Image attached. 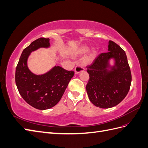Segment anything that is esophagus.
I'll return each instance as SVG.
<instances>
[{
  "label": "esophagus",
  "mask_w": 148,
  "mask_h": 148,
  "mask_svg": "<svg viewBox=\"0 0 148 148\" xmlns=\"http://www.w3.org/2000/svg\"><path fill=\"white\" fill-rule=\"evenodd\" d=\"M84 71V69L81 65H77L75 69V74L79 73L80 72H81V71Z\"/></svg>",
  "instance_id": "esophagus-1"
}]
</instances>
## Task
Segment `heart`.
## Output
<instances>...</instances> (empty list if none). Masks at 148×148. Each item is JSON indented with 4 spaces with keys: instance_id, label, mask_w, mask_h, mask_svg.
Returning <instances> with one entry per match:
<instances>
[{
    "instance_id": "1",
    "label": "heart",
    "mask_w": 148,
    "mask_h": 148,
    "mask_svg": "<svg viewBox=\"0 0 148 148\" xmlns=\"http://www.w3.org/2000/svg\"><path fill=\"white\" fill-rule=\"evenodd\" d=\"M89 46L86 45V44H82V45L79 46L77 49H75L73 51H72L71 54L74 57L84 54V53L88 52V51L89 50ZM96 53H97V52L95 49H92L90 52H89V56L87 57L86 59V63H91V62H92L93 60L95 59V58L96 57Z\"/></svg>"
}]
</instances>
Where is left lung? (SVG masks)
Segmentation results:
<instances>
[{
  "label": "left lung",
  "mask_w": 148,
  "mask_h": 148,
  "mask_svg": "<svg viewBox=\"0 0 148 148\" xmlns=\"http://www.w3.org/2000/svg\"><path fill=\"white\" fill-rule=\"evenodd\" d=\"M110 59L114 60V66L110 65ZM86 68L89 78L86 89L94 105L108 109L117 106L126 97L132 74L126 53L118 44L109 41L108 52L101 53Z\"/></svg>",
  "instance_id": "left-lung-1"
}]
</instances>
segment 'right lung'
I'll return each mask as SVG.
<instances>
[{"label":"right lung","mask_w":148,"mask_h":148,"mask_svg":"<svg viewBox=\"0 0 148 148\" xmlns=\"http://www.w3.org/2000/svg\"><path fill=\"white\" fill-rule=\"evenodd\" d=\"M50 46L49 38H40L22 52L15 71V83L21 96L34 108L46 110L55 106L63 96L73 71L55 66L48 72L37 75L29 70L27 60L31 52Z\"/></svg>","instance_id":"right-lung-1"}]
</instances>
